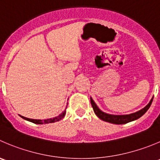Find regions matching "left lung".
<instances>
[{
    "mask_svg": "<svg viewBox=\"0 0 160 160\" xmlns=\"http://www.w3.org/2000/svg\"><path fill=\"white\" fill-rule=\"evenodd\" d=\"M152 100L153 98H152L149 103H148L145 108L139 110V111L136 112L131 113V114L129 115H112L104 112L102 110L99 109V108L97 106V105L94 103V102L93 101V99L91 98V103L93 107L94 113H95L96 116H97L99 119H102L103 121L114 123V124H125V123H129V122L136 120V119H138V118H140L141 116H143V115L146 112L147 110L149 108L150 105H151L152 102Z\"/></svg>",
    "mask_w": 160,
    "mask_h": 160,
    "instance_id": "obj_1",
    "label": "left lung"
}]
</instances>
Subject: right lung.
<instances>
[{"label":"right lung","mask_w":160,"mask_h":160,"mask_svg":"<svg viewBox=\"0 0 160 160\" xmlns=\"http://www.w3.org/2000/svg\"><path fill=\"white\" fill-rule=\"evenodd\" d=\"M66 108H67V106H66ZM66 110L65 109L64 111H63L58 116H56V117L55 118H52V119H29V118L24 117V116H21L22 118H23L24 119H26V120L32 122V123H36V124H44V123H55V122L59 121V120H61V119L64 117L65 115H66Z\"/></svg>","instance_id":"right-lung-1"}]
</instances>
